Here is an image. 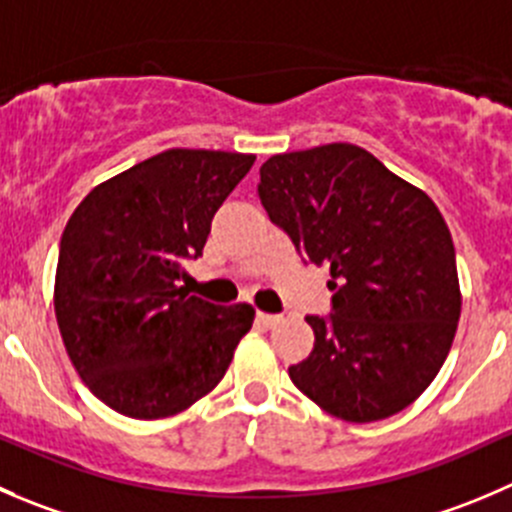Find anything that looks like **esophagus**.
<instances>
[{"label":"esophagus","mask_w":512,"mask_h":512,"mask_svg":"<svg viewBox=\"0 0 512 512\" xmlns=\"http://www.w3.org/2000/svg\"><path fill=\"white\" fill-rule=\"evenodd\" d=\"M257 322H260V325H265V327H272V325H277V322H280V315H270V312H257Z\"/></svg>","instance_id":"esophagus-1"}]
</instances>
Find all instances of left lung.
<instances>
[{
  "label": "left lung",
  "mask_w": 512,
  "mask_h": 512,
  "mask_svg": "<svg viewBox=\"0 0 512 512\" xmlns=\"http://www.w3.org/2000/svg\"><path fill=\"white\" fill-rule=\"evenodd\" d=\"M257 197L300 255L330 265L332 315L307 317L315 345L287 367L295 388L347 423L415 403L443 367L463 307L435 202L350 142L272 155Z\"/></svg>",
  "instance_id": "obj_1"
}]
</instances>
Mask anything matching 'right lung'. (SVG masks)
Returning <instances> with one entry per match:
<instances>
[{"label": "right lung", "instance_id": "add662e5", "mask_svg": "<svg viewBox=\"0 0 512 512\" xmlns=\"http://www.w3.org/2000/svg\"><path fill=\"white\" fill-rule=\"evenodd\" d=\"M255 155L160 152L94 187L69 217L54 315L82 382L137 420L182 413L217 388L255 307H222L177 285L215 212Z\"/></svg>", "mask_w": 512, "mask_h": 512}]
</instances>
